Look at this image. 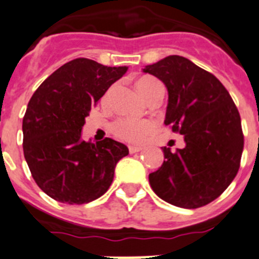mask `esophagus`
I'll return each instance as SVG.
<instances>
[{"label": "esophagus", "mask_w": 259, "mask_h": 259, "mask_svg": "<svg viewBox=\"0 0 259 259\" xmlns=\"http://www.w3.org/2000/svg\"><path fill=\"white\" fill-rule=\"evenodd\" d=\"M140 150H142V148H140V147H135V145H130V147H129V152L132 153V154L140 152Z\"/></svg>", "instance_id": "esophagus-1"}]
</instances>
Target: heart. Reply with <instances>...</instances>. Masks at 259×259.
I'll list each match as a JSON object with an SVG mask.
<instances>
[{
    "mask_svg": "<svg viewBox=\"0 0 259 259\" xmlns=\"http://www.w3.org/2000/svg\"><path fill=\"white\" fill-rule=\"evenodd\" d=\"M162 87L159 81L153 77H143L137 82V89L145 100L149 99L157 89ZM109 96L107 92L106 97ZM155 130V122L152 120H137L132 117H122L112 124V133L119 139L133 144H140L147 139L148 135Z\"/></svg>",
    "mask_w": 259,
    "mask_h": 259,
    "instance_id": "1",
    "label": "heart"
}]
</instances>
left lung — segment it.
<instances>
[{
    "instance_id": "1",
    "label": "left lung",
    "mask_w": 259,
    "mask_h": 259,
    "mask_svg": "<svg viewBox=\"0 0 259 259\" xmlns=\"http://www.w3.org/2000/svg\"><path fill=\"white\" fill-rule=\"evenodd\" d=\"M168 91L165 125L185 135L186 147L172 153L149 175L150 187L162 200L183 209L214 201L237 176L244 137L240 115L222 82L187 58L169 55L145 66Z\"/></svg>"
}]
</instances>
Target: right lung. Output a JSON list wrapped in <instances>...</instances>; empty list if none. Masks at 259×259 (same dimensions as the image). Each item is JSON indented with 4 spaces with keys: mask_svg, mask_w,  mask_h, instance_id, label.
I'll list each match as a JSON object with an SVG mask.
<instances>
[{
    "mask_svg": "<svg viewBox=\"0 0 259 259\" xmlns=\"http://www.w3.org/2000/svg\"><path fill=\"white\" fill-rule=\"evenodd\" d=\"M127 67H107L77 58L50 74L30 99L22 120L24 155L36 185L63 204L102 196L116 163L129 154L122 143L81 139L84 117Z\"/></svg>",
    "mask_w": 259,
    "mask_h": 259,
    "instance_id": "right-lung-1",
    "label": "right lung"
}]
</instances>
